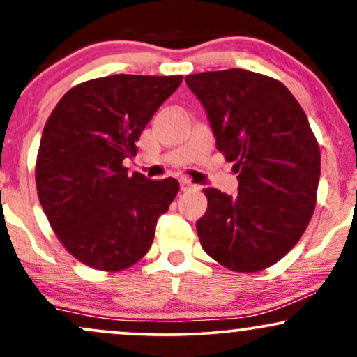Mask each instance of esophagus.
I'll return each instance as SVG.
<instances>
[{"label":"esophagus","instance_id":"esophagus-1","mask_svg":"<svg viewBox=\"0 0 357 357\" xmlns=\"http://www.w3.org/2000/svg\"><path fill=\"white\" fill-rule=\"evenodd\" d=\"M181 191H191V190H196V184H192L190 179H181Z\"/></svg>","mask_w":357,"mask_h":357}]
</instances>
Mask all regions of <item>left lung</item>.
Returning a JSON list of instances; mask_svg holds the SVG:
<instances>
[{
    "instance_id": "obj_1",
    "label": "left lung",
    "mask_w": 357,
    "mask_h": 357,
    "mask_svg": "<svg viewBox=\"0 0 357 357\" xmlns=\"http://www.w3.org/2000/svg\"><path fill=\"white\" fill-rule=\"evenodd\" d=\"M186 84L238 173L236 196L204 190L202 247L235 272L267 268L301 240L317 199L321 153L305 112L282 82L241 68L195 73Z\"/></svg>"
}]
</instances>
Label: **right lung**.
I'll return each mask as SVG.
<instances>
[{
    "label": "right lung",
    "instance_id": "obj_1",
    "mask_svg": "<svg viewBox=\"0 0 357 357\" xmlns=\"http://www.w3.org/2000/svg\"><path fill=\"white\" fill-rule=\"evenodd\" d=\"M181 75H110L77 85L45 124L36 158V191L53 231L77 260L107 272L146 255L158 218L179 183L127 174L147 122Z\"/></svg>",
    "mask_w": 357,
    "mask_h": 357
}]
</instances>
